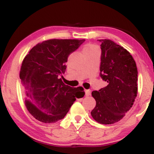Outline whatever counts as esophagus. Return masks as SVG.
<instances>
[{
  "mask_svg": "<svg viewBox=\"0 0 154 154\" xmlns=\"http://www.w3.org/2000/svg\"><path fill=\"white\" fill-rule=\"evenodd\" d=\"M85 93L86 96H89L91 95V91L90 90H85Z\"/></svg>",
  "mask_w": 154,
  "mask_h": 154,
  "instance_id": "obj_1",
  "label": "esophagus"
}]
</instances>
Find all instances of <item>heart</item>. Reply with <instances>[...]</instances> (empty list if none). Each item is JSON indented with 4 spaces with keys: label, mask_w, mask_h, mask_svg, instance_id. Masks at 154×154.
Listing matches in <instances>:
<instances>
[{
    "label": "heart",
    "mask_w": 154,
    "mask_h": 154,
    "mask_svg": "<svg viewBox=\"0 0 154 154\" xmlns=\"http://www.w3.org/2000/svg\"><path fill=\"white\" fill-rule=\"evenodd\" d=\"M98 48H97L95 45H86V46L84 47V48H83L82 50V53L83 54H86V53H88V52H91V51H98Z\"/></svg>",
    "instance_id": "heart-1"
}]
</instances>
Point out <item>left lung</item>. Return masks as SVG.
I'll return each instance as SVG.
<instances>
[{
  "label": "left lung",
  "instance_id": "obj_1",
  "mask_svg": "<svg viewBox=\"0 0 154 154\" xmlns=\"http://www.w3.org/2000/svg\"><path fill=\"white\" fill-rule=\"evenodd\" d=\"M101 43L100 76L107 85L92 92L96 101L91 115L103 125L119 122L131 109L137 93V69L132 55L108 39Z\"/></svg>",
  "mask_w": 154,
  "mask_h": 154
}]
</instances>
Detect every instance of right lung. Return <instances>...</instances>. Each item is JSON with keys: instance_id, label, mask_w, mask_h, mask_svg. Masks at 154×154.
<instances>
[{"instance_id": "obj_1", "label": "right lung", "mask_w": 154, "mask_h": 154, "mask_svg": "<svg viewBox=\"0 0 154 154\" xmlns=\"http://www.w3.org/2000/svg\"><path fill=\"white\" fill-rule=\"evenodd\" d=\"M85 40L51 39L37 44L23 60L19 77L25 106L32 116L44 123L62 119L76 98L85 95L82 87L72 88L59 77L66 71L68 56Z\"/></svg>"}]
</instances>
